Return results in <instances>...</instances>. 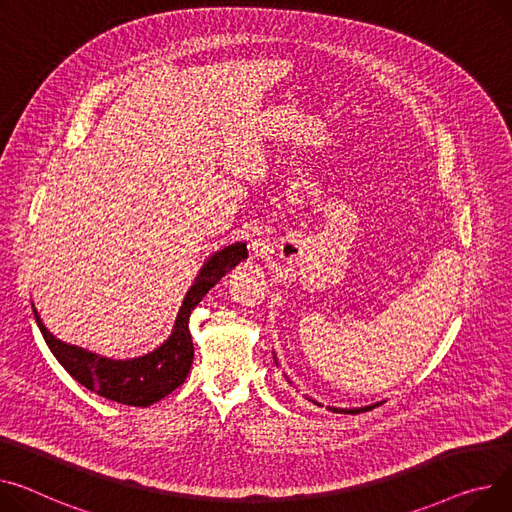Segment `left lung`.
I'll return each instance as SVG.
<instances>
[{
	"instance_id": "left-lung-1",
	"label": "left lung",
	"mask_w": 512,
	"mask_h": 512,
	"mask_svg": "<svg viewBox=\"0 0 512 512\" xmlns=\"http://www.w3.org/2000/svg\"><path fill=\"white\" fill-rule=\"evenodd\" d=\"M372 407H377V405H366V407H354V410H335V407H333V412H342V414H360V412H368V410H372Z\"/></svg>"
}]
</instances>
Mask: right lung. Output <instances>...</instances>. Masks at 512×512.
I'll return each instance as SVG.
<instances>
[{"instance_id":"1","label":"right lung","mask_w":512,"mask_h":512,"mask_svg":"<svg viewBox=\"0 0 512 512\" xmlns=\"http://www.w3.org/2000/svg\"><path fill=\"white\" fill-rule=\"evenodd\" d=\"M247 257V247L236 243L216 253L203 269L191 290L185 296V302L179 311L175 331L158 350L148 356L135 360H107L96 354H90L82 348L59 342L45 325L41 323L39 313L34 311V319L45 337V342L59 364L72 374V377L86 389L119 401L125 405L148 407L168 393H173L187 379V372L193 362V339L189 333V317L199 300L214 288L220 278Z\"/></svg>"}]
</instances>
